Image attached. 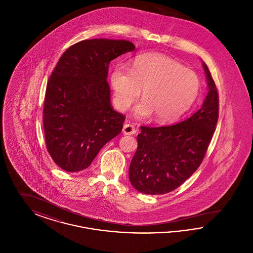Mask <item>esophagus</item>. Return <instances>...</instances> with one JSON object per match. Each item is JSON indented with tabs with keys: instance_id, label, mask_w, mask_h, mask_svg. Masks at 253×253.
I'll return each mask as SVG.
<instances>
[{
	"instance_id": "1",
	"label": "esophagus",
	"mask_w": 253,
	"mask_h": 253,
	"mask_svg": "<svg viewBox=\"0 0 253 253\" xmlns=\"http://www.w3.org/2000/svg\"><path fill=\"white\" fill-rule=\"evenodd\" d=\"M122 132L126 135H132L135 133V129L133 128V126L131 124H125L123 126V129H122Z\"/></svg>"
}]
</instances>
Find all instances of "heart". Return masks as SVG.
I'll return each mask as SVG.
<instances>
[{"mask_svg": "<svg viewBox=\"0 0 253 253\" xmlns=\"http://www.w3.org/2000/svg\"><path fill=\"white\" fill-rule=\"evenodd\" d=\"M110 80L118 108H129L142 89L144 98L136 104L133 115L137 119L155 116L159 123L177 121L193 106L201 89L196 73L157 53L137 56L131 70L117 65Z\"/></svg>", "mask_w": 253, "mask_h": 253, "instance_id": "1", "label": "heart"}]
</instances>
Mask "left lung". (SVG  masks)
<instances>
[{"instance_id":"1","label":"left lung","mask_w":253,"mask_h":253,"mask_svg":"<svg viewBox=\"0 0 253 253\" xmlns=\"http://www.w3.org/2000/svg\"><path fill=\"white\" fill-rule=\"evenodd\" d=\"M208 94L201 108L177 124L141 126L132 157L129 179L145 194H164L178 188L200 166L215 131L219 99L216 86L206 63Z\"/></svg>"}]
</instances>
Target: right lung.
<instances>
[{"label":"right lung","mask_w":253,"mask_h":253,"mask_svg":"<svg viewBox=\"0 0 253 253\" xmlns=\"http://www.w3.org/2000/svg\"><path fill=\"white\" fill-rule=\"evenodd\" d=\"M135 46L126 40L80 42L60 57L49 79L43 106L47 151L66 171L88 168L122 130L124 116L111 105V60Z\"/></svg>","instance_id":"right-lung-1"}]
</instances>
